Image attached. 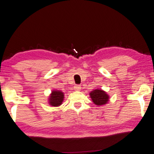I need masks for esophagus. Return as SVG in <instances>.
Listing matches in <instances>:
<instances>
[{
	"label": "esophagus",
	"mask_w": 154,
	"mask_h": 154,
	"mask_svg": "<svg viewBox=\"0 0 154 154\" xmlns=\"http://www.w3.org/2000/svg\"><path fill=\"white\" fill-rule=\"evenodd\" d=\"M74 89L76 90V91H79V90L81 89V86L79 85H75L74 87Z\"/></svg>",
	"instance_id": "obj_1"
}]
</instances>
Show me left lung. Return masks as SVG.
Returning <instances> with one entry per match:
<instances>
[{
  "label": "left lung",
  "instance_id": "obj_1",
  "mask_svg": "<svg viewBox=\"0 0 154 154\" xmlns=\"http://www.w3.org/2000/svg\"><path fill=\"white\" fill-rule=\"evenodd\" d=\"M90 97L95 105H101L106 104L109 101V96L101 89L93 90L90 93Z\"/></svg>",
  "mask_w": 154,
  "mask_h": 154
}]
</instances>
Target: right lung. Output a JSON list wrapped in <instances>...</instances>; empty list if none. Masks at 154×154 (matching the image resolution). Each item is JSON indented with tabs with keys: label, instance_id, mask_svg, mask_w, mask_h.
I'll return each instance as SVG.
<instances>
[{
	"label": "right lung",
	"instance_id": "add662e5",
	"mask_svg": "<svg viewBox=\"0 0 154 154\" xmlns=\"http://www.w3.org/2000/svg\"><path fill=\"white\" fill-rule=\"evenodd\" d=\"M64 98V94L61 91H53L49 97V103L54 107L59 106L62 103Z\"/></svg>",
	"mask_w": 154,
	"mask_h": 154
}]
</instances>
